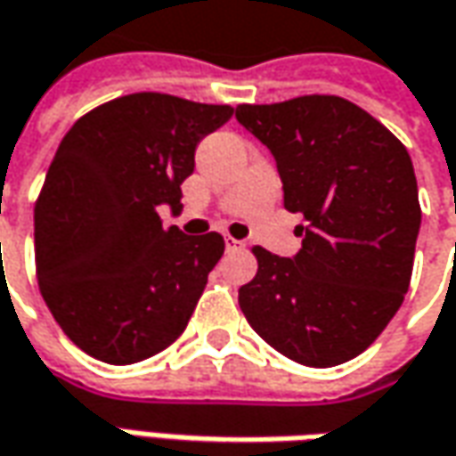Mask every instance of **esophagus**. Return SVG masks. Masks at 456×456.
Here are the masks:
<instances>
[{
  "label": "esophagus",
  "instance_id": "1",
  "mask_svg": "<svg viewBox=\"0 0 456 456\" xmlns=\"http://www.w3.org/2000/svg\"><path fill=\"white\" fill-rule=\"evenodd\" d=\"M224 244H227L229 252H237V249H242V247H244L240 240H234V237H229V234H224Z\"/></svg>",
  "mask_w": 456,
  "mask_h": 456
}]
</instances>
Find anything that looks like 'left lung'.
Returning a JSON list of instances; mask_svg holds the SVG:
<instances>
[{"label":"left lung","mask_w":456,"mask_h":456,"mask_svg":"<svg viewBox=\"0 0 456 456\" xmlns=\"http://www.w3.org/2000/svg\"><path fill=\"white\" fill-rule=\"evenodd\" d=\"M273 151L303 249L252 247L257 275L240 288L244 318L275 351L313 369L363 354L411 282L421 207L406 146L355 102L300 95L237 105Z\"/></svg>","instance_id":"left-lung-1"}]
</instances>
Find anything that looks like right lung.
<instances>
[{"instance_id":"right-lung-1","label":"right lung","mask_w":456,"mask_h":456,"mask_svg":"<svg viewBox=\"0 0 456 456\" xmlns=\"http://www.w3.org/2000/svg\"><path fill=\"white\" fill-rule=\"evenodd\" d=\"M232 105L131 93L75 120L35 204V270L62 333L102 363L128 366L183 333L224 255L216 232L161 227L181 209L194 151Z\"/></svg>"}]
</instances>
